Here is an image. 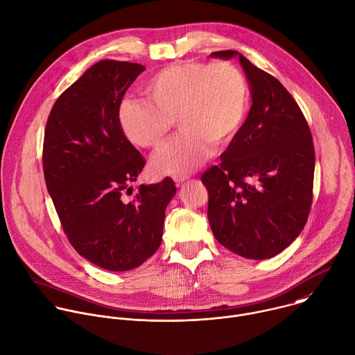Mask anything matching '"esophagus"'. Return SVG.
<instances>
[{
    "label": "esophagus",
    "mask_w": 355,
    "mask_h": 355,
    "mask_svg": "<svg viewBox=\"0 0 355 355\" xmlns=\"http://www.w3.org/2000/svg\"><path fill=\"white\" fill-rule=\"evenodd\" d=\"M188 178H189V175H188V174H180V175H174V177H173L174 182H177V184L184 182V181H187Z\"/></svg>",
    "instance_id": "obj_1"
}]
</instances>
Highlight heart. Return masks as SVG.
<instances>
[{
    "label": "heart",
    "instance_id": "b5f03b06",
    "mask_svg": "<svg viewBox=\"0 0 355 355\" xmlns=\"http://www.w3.org/2000/svg\"><path fill=\"white\" fill-rule=\"evenodd\" d=\"M148 100L125 97L118 121L135 146L159 149L174 127L181 132L152 160L160 174H187L198 168L213 146L228 145L240 132L250 104L241 69L228 61H180L153 73L145 83Z\"/></svg>",
    "mask_w": 355,
    "mask_h": 355
}]
</instances>
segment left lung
<instances>
[{"label": "left lung", "mask_w": 355, "mask_h": 355, "mask_svg": "<svg viewBox=\"0 0 355 355\" xmlns=\"http://www.w3.org/2000/svg\"><path fill=\"white\" fill-rule=\"evenodd\" d=\"M248 79L252 105L220 164L202 175L216 240L248 259H269L302 231L312 205L315 150L305 116L288 90L234 50Z\"/></svg>", "instance_id": "obj_1"}]
</instances>
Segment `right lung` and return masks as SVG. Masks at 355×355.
Wrapping results in <instances>:
<instances>
[{
    "label": "right lung",
    "instance_id": "add662e5",
    "mask_svg": "<svg viewBox=\"0 0 355 355\" xmlns=\"http://www.w3.org/2000/svg\"><path fill=\"white\" fill-rule=\"evenodd\" d=\"M144 71L135 62H96L57 98L44 131V180L68 241L111 272L135 269L159 250L177 192L164 178L125 199L145 159L124 135L118 105Z\"/></svg>",
    "mask_w": 355,
    "mask_h": 355
}]
</instances>
